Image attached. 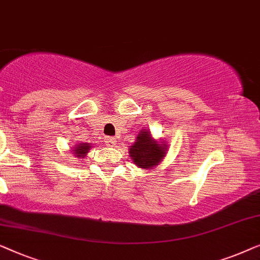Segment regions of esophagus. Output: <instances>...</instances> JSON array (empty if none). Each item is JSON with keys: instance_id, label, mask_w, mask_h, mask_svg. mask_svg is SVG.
<instances>
[{"instance_id": "1", "label": "esophagus", "mask_w": 260, "mask_h": 260, "mask_svg": "<svg viewBox=\"0 0 260 260\" xmlns=\"http://www.w3.org/2000/svg\"><path fill=\"white\" fill-rule=\"evenodd\" d=\"M115 142H116V140H115V138H112V137H107L106 138V144H107L109 147H113V146L115 145Z\"/></svg>"}]
</instances>
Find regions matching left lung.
Instances as JSON below:
<instances>
[{
    "label": "left lung",
    "mask_w": 260,
    "mask_h": 260,
    "mask_svg": "<svg viewBox=\"0 0 260 260\" xmlns=\"http://www.w3.org/2000/svg\"><path fill=\"white\" fill-rule=\"evenodd\" d=\"M168 145L164 140H155L148 129H142L135 142L129 146L128 153L134 165L142 170H152L165 159Z\"/></svg>",
    "instance_id": "left-lung-1"
}]
</instances>
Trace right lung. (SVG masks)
<instances>
[{
  "mask_svg": "<svg viewBox=\"0 0 260 260\" xmlns=\"http://www.w3.org/2000/svg\"><path fill=\"white\" fill-rule=\"evenodd\" d=\"M92 148V145L88 144V142H76V144L71 148L72 154H74L75 158L82 159L83 156L87 155V153L89 152V149Z\"/></svg>",
  "mask_w": 260,
  "mask_h": 260,
  "instance_id": "add662e5",
  "label": "right lung"
}]
</instances>
